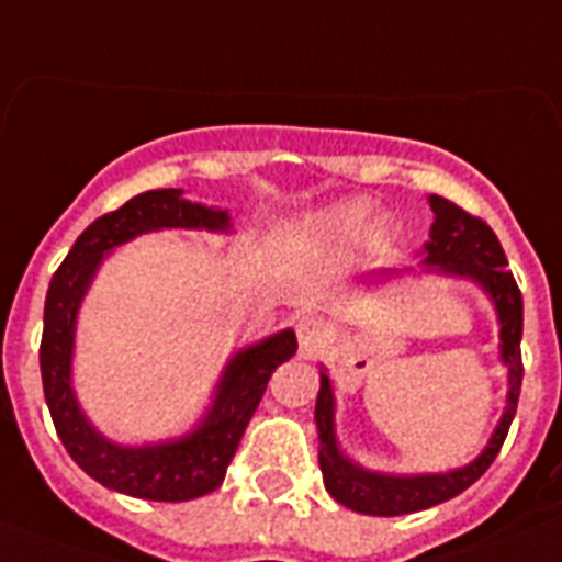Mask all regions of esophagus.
<instances>
[{"instance_id": "34e87169", "label": "esophagus", "mask_w": 562, "mask_h": 562, "mask_svg": "<svg viewBox=\"0 0 562 562\" xmlns=\"http://www.w3.org/2000/svg\"><path fill=\"white\" fill-rule=\"evenodd\" d=\"M295 336H299V345H301V353H315L318 347L327 341V336H330V327H327V322L324 318H318V315H301V318H295Z\"/></svg>"}]
</instances>
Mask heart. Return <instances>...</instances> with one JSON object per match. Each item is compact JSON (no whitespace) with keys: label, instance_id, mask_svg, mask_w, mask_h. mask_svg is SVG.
Masks as SVG:
<instances>
[{"label":"heart","instance_id":"heart-1","mask_svg":"<svg viewBox=\"0 0 562 562\" xmlns=\"http://www.w3.org/2000/svg\"><path fill=\"white\" fill-rule=\"evenodd\" d=\"M368 217L370 212L364 203H345V206H336L330 209V212H324V215L318 217V224H322L324 229L338 232V235H356L359 229H364Z\"/></svg>","mask_w":562,"mask_h":562}]
</instances>
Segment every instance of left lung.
I'll return each mask as SVG.
<instances>
[{
    "instance_id": "left-lung-1",
    "label": "left lung",
    "mask_w": 562,
    "mask_h": 562,
    "mask_svg": "<svg viewBox=\"0 0 562 562\" xmlns=\"http://www.w3.org/2000/svg\"><path fill=\"white\" fill-rule=\"evenodd\" d=\"M430 209H434V226H430V240L425 244V263H430L437 272H448V276L474 278L497 304L499 341H503L499 353L508 364V407H505L488 448L471 465L457 468L451 474H373V471L353 465L345 453L338 451L336 434H333V387L330 379L322 373L315 422H318V442H322L318 465H322L324 474V488L330 491L336 503L359 514H373V517L422 512V508L445 503V499L462 494L468 485H474L488 471L491 462L497 459L499 448L508 437V428H512L514 414H517V398H520L522 295L512 272L505 270L508 261H505V252L499 247V238L482 217L471 215V212L445 201L439 194H430Z\"/></svg>"
}]
</instances>
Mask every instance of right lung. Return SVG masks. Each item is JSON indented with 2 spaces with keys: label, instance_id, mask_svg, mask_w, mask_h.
Masks as SVG:
<instances>
[{
  "label": "right lung",
  "instance_id": "obj_1",
  "mask_svg": "<svg viewBox=\"0 0 562 562\" xmlns=\"http://www.w3.org/2000/svg\"><path fill=\"white\" fill-rule=\"evenodd\" d=\"M180 189H151L114 212H105L82 232L71 252L54 272L45 295V327H42L40 370L42 391L50 419L63 439L65 451L100 485L123 491L128 497L155 503H187L215 491L226 476L238 442L261 402L272 370L295 353V333L284 330L261 345L240 350L226 364L215 405L203 425L180 442L120 448L88 425L71 391L74 318L80 310L103 252L120 247L134 235L166 226L183 229H229L226 209H209L183 201Z\"/></svg>",
  "mask_w": 562,
  "mask_h": 562
}]
</instances>
